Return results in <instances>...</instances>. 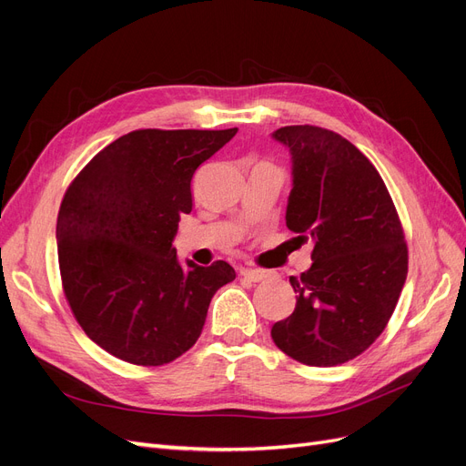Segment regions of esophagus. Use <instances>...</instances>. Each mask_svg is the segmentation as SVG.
<instances>
[{
  "label": "esophagus",
  "mask_w": 466,
  "mask_h": 466,
  "mask_svg": "<svg viewBox=\"0 0 466 466\" xmlns=\"http://www.w3.org/2000/svg\"><path fill=\"white\" fill-rule=\"evenodd\" d=\"M238 274H241L248 281H262V279L272 276V272L258 270V268H238Z\"/></svg>",
  "instance_id": "34e87169"
}]
</instances>
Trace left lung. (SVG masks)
<instances>
[{
    "label": "left lung",
    "mask_w": 466,
    "mask_h": 466,
    "mask_svg": "<svg viewBox=\"0 0 466 466\" xmlns=\"http://www.w3.org/2000/svg\"><path fill=\"white\" fill-rule=\"evenodd\" d=\"M291 151L288 229L313 241V264L289 278L293 313L272 327L276 346L313 368L368 350L397 307L408 247L390 194L373 163L346 137L319 126L272 134Z\"/></svg>",
    "instance_id": "1"
}]
</instances>
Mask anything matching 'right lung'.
<instances>
[{"instance_id":"obj_1","label":"right lung","mask_w":466,"mask_h":466,"mask_svg":"<svg viewBox=\"0 0 466 466\" xmlns=\"http://www.w3.org/2000/svg\"><path fill=\"white\" fill-rule=\"evenodd\" d=\"M237 134L134 130L67 187L56 223L64 295L79 327L115 358L155 368L202 334L214 293L235 279L223 260L180 266L173 238L192 211V177Z\"/></svg>"}]
</instances>
